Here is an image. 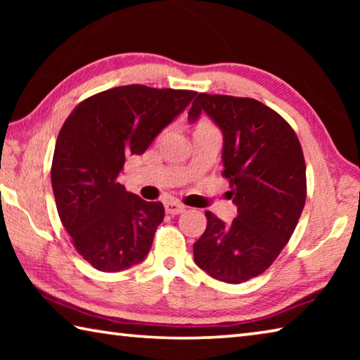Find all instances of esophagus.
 <instances>
[{
    "label": "esophagus",
    "mask_w": 360,
    "mask_h": 360,
    "mask_svg": "<svg viewBox=\"0 0 360 360\" xmlns=\"http://www.w3.org/2000/svg\"><path fill=\"white\" fill-rule=\"evenodd\" d=\"M165 210L168 214H181L182 211H186V206L178 202V200H167Z\"/></svg>",
    "instance_id": "34e87169"
}]
</instances>
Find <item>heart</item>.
Wrapping results in <instances>:
<instances>
[{
  "label": "heart",
  "instance_id": "obj_1",
  "mask_svg": "<svg viewBox=\"0 0 360 360\" xmlns=\"http://www.w3.org/2000/svg\"><path fill=\"white\" fill-rule=\"evenodd\" d=\"M200 125H211V124H210V122H202V124H200Z\"/></svg>",
  "mask_w": 360,
  "mask_h": 360
}]
</instances>
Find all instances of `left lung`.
Returning <instances> with one entry per match:
<instances>
[{"label": "left lung", "mask_w": 360, "mask_h": 360, "mask_svg": "<svg viewBox=\"0 0 360 360\" xmlns=\"http://www.w3.org/2000/svg\"><path fill=\"white\" fill-rule=\"evenodd\" d=\"M202 112L224 133L222 176L238 216L224 224L206 211L193 259L210 276L240 284L262 275L289 243L307 200V165L294 129L264 103L198 94L188 120Z\"/></svg>", "instance_id": "left-lung-1"}]
</instances>
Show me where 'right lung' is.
Returning a JSON list of instances; mask_svg holds the SVG:
<instances>
[{
    "mask_svg": "<svg viewBox=\"0 0 360 360\" xmlns=\"http://www.w3.org/2000/svg\"><path fill=\"white\" fill-rule=\"evenodd\" d=\"M197 92L122 85L89 96L58 133L51 181L72 246L100 271H120L148 255L165 216L119 182L127 155H141Z\"/></svg>",
    "mask_w": 360,
    "mask_h": 360,
    "instance_id": "obj_1",
    "label": "right lung"
}]
</instances>
